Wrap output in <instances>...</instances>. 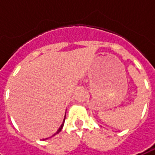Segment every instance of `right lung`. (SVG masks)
<instances>
[{"label": "right lung", "instance_id": "1", "mask_svg": "<svg viewBox=\"0 0 155 155\" xmlns=\"http://www.w3.org/2000/svg\"><path fill=\"white\" fill-rule=\"evenodd\" d=\"M64 120H65V116H64ZM63 125H64V122L62 123V124H61V127H60V128L58 129V130H57V131H56V133L54 134H58V133H59V132H61V130H62V128H63Z\"/></svg>", "mask_w": 155, "mask_h": 155}]
</instances>
